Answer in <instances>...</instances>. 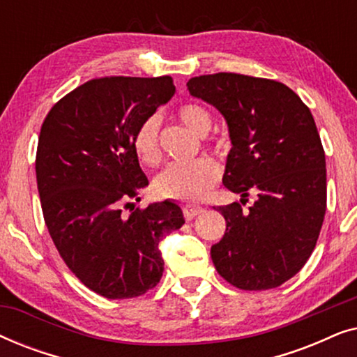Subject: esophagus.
<instances>
[{"instance_id": "esophagus-1", "label": "esophagus", "mask_w": 357, "mask_h": 357, "mask_svg": "<svg viewBox=\"0 0 357 357\" xmlns=\"http://www.w3.org/2000/svg\"><path fill=\"white\" fill-rule=\"evenodd\" d=\"M199 213H203V208L202 206H197V204H187V206L183 208V216L185 219H193L195 216H198Z\"/></svg>"}]
</instances>
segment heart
I'll use <instances>...</instances> for the list:
<instances>
[{
  "mask_svg": "<svg viewBox=\"0 0 357 357\" xmlns=\"http://www.w3.org/2000/svg\"><path fill=\"white\" fill-rule=\"evenodd\" d=\"M180 121L193 133L204 136L211 128V115L198 104H185L177 112ZM135 153L146 165H155L160 160L159 121L149 116L135 135ZM221 175L218 164L211 159H198L188 164H170L154 180V190L159 197L178 202H202L208 197Z\"/></svg>",
  "mask_w": 357,
  "mask_h": 357,
  "instance_id": "heart-1",
  "label": "heart"
}]
</instances>
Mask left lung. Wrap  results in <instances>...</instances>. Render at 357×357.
<instances>
[{"instance_id": "left-lung-1", "label": "left lung", "mask_w": 357, "mask_h": 357, "mask_svg": "<svg viewBox=\"0 0 357 357\" xmlns=\"http://www.w3.org/2000/svg\"><path fill=\"white\" fill-rule=\"evenodd\" d=\"M213 105L232 148L222 183L245 204L219 206L226 232L211 247L219 275L238 289H273L299 273L314 252L326 209L325 153L309 107L278 81L218 73L187 82Z\"/></svg>"}]
</instances>
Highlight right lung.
Instances as JSON below:
<instances>
[{
	"label": "right lung",
	"instance_id": "add662e5",
	"mask_svg": "<svg viewBox=\"0 0 357 357\" xmlns=\"http://www.w3.org/2000/svg\"><path fill=\"white\" fill-rule=\"evenodd\" d=\"M175 94L170 76L102 77L53 105L36 159L43 219L68 268L107 299H131L164 273L159 243L185 224L172 199L136 208L149 185L135 153V135Z\"/></svg>",
	"mask_w": 357,
	"mask_h": 357
}]
</instances>
